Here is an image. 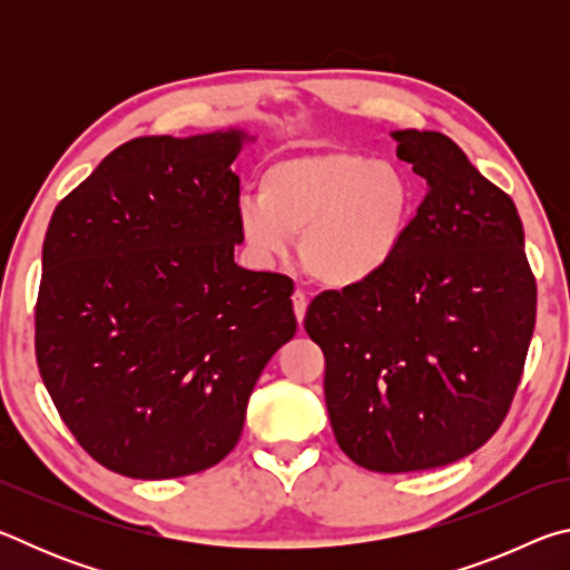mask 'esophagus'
Masks as SVG:
<instances>
[{
    "mask_svg": "<svg viewBox=\"0 0 570 570\" xmlns=\"http://www.w3.org/2000/svg\"><path fill=\"white\" fill-rule=\"evenodd\" d=\"M292 302H294V314H296V322L302 324L304 322V314H306V294L304 292H294V296H292Z\"/></svg>",
    "mask_w": 570,
    "mask_h": 570,
    "instance_id": "esophagus-1",
    "label": "esophagus"
}]
</instances>
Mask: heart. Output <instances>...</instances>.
Masks as SVG:
<instances>
[{
  "instance_id": "obj_1",
  "label": "heart",
  "mask_w": 570,
  "mask_h": 570,
  "mask_svg": "<svg viewBox=\"0 0 570 570\" xmlns=\"http://www.w3.org/2000/svg\"><path fill=\"white\" fill-rule=\"evenodd\" d=\"M412 208V183L394 163L354 150L298 153L264 170L262 196H240L238 228L266 262L284 258L302 236L306 272L330 288H352L392 264Z\"/></svg>"
}]
</instances>
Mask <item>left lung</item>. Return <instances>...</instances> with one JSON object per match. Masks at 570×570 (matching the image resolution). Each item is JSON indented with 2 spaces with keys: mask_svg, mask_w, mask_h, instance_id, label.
<instances>
[{
  "mask_svg": "<svg viewBox=\"0 0 570 570\" xmlns=\"http://www.w3.org/2000/svg\"><path fill=\"white\" fill-rule=\"evenodd\" d=\"M428 183L392 264L324 292L304 330L322 346L334 438L356 465H450L495 435L535 326V278L510 196L448 135L394 130Z\"/></svg>",
  "mask_w": 570,
  "mask_h": 570,
  "instance_id": "obj_1",
  "label": "left lung"
}]
</instances>
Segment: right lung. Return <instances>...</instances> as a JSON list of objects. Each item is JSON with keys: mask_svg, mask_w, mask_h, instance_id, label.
I'll return each mask as SVG.
<instances>
[{"mask_svg": "<svg viewBox=\"0 0 570 570\" xmlns=\"http://www.w3.org/2000/svg\"><path fill=\"white\" fill-rule=\"evenodd\" d=\"M240 128L115 148L55 208L35 352L75 440L112 472L193 475L236 448L296 334L288 276L234 262Z\"/></svg>", "mask_w": 570, "mask_h": 570, "instance_id": "right-lung-1", "label": "right lung"}]
</instances>
